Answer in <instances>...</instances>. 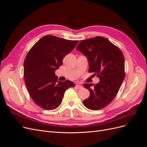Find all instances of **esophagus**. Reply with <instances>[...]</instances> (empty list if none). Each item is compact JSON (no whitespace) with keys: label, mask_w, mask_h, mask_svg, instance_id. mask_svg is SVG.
Returning a JSON list of instances; mask_svg holds the SVG:
<instances>
[{"label":"esophagus","mask_w":147,"mask_h":147,"mask_svg":"<svg viewBox=\"0 0 147 147\" xmlns=\"http://www.w3.org/2000/svg\"><path fill=\"white\" fill-rule=\"evenodd\" d=\"M76 88L77 89H82L83 88V86H81V85H80V84H77V85H76Z\"/></svg>","instance_id":"34e87169"}]
</instances>
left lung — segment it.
I'll list each match as a JSON object with an SVG mask.
<instances>
[{
  "label": "left lung",
  "instance_id": "obj_1",
  "mask_svg": "<svg viewBox=\"0 0 147 147\" xmlns=\"http://www.w3.org/2000/svg\"><path fill=\"white\" fill-rule=\"evenodd\" d=\"M76 49L87 57L89 72L100 79L96 84H83L90 92L83 104L92 110L103 109L116 96L125 77L123 53L107 38L99 36L80 41Z\"/></svg>",
  "mask_w": 147,
  "mask_h": 147
}]
</instances>
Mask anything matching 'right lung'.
Here are the masks:
<instances>
[{"label":"right lung","mask_w":147,"mask_h":147,"mask_svg":"<svg viewBox=\"0 0 147 147\" xmlns=\"http://www.w3.org/2000/svg\"><path fill=\"white\" fill-rule=\"evenodd\" d=\"M77 43L78 40L48 35L29 51L24 63V81L31 98L40 107L56 109L61 104L65 91L75 86L71 81L57 80L55 72Z\"/></svg>","instance_id":"obj_1"}]
</instances>
